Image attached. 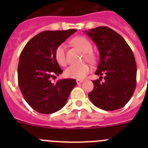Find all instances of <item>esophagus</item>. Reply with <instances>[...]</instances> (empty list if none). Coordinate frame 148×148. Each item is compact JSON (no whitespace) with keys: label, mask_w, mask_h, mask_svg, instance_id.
<instances>
[{"label":"esophagus","mask_w":148,"mask_h":148,"mask_svg":"<svg viewBox=\"0 0 148 148\" xmlns=\"http://www.w3.org/2000/svg\"><path fill=\"white\" fill-rule=\"evenodd\" d=\"M82 82H83V80H82V79H77V84H80Z\"/></svg>","instance_id":"1"}]
</instances>
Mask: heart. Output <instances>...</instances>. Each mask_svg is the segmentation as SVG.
Instances as JSON below:
<instances>
[{"mask_svg":"<svg viewBox=\"0 0 148 148\" xmlns=\"http://www.w3.org/2000/svg\"><path fill=\"white\" fill-rule=\"evenodd\" d=\"M74 45L79 48L83 52L86 53L85 57L88 62H93L95 61V55L92 53V45L90 41L84 36L75 37L72 40ZM55 59L56 62L60 66H65L66 64L65 56V46L64 44H61L55 49L54 52ZM91 71L90 67L87 64H83L80 66L71 65L66 69L64 74L67 78L76 79H82L84 78Z\"/></svg>","mask_w":148,"mask_h":148,"instance_id":"heart-1","label":"heart"}]
</instances>
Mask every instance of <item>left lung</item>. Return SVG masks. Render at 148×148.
<instances>
[{"instance_id":"obj_1","label":"left lung","mask_w":148,"mask_h":148,"mask_svg":"<svg viewBox=\"0 0 148 148\" xmlns=\"http://www.w3.org/2000/svg\"><path fill=\"white\" fill-rule=\"evenodd\" d=\"M84 32L99 52L95 74L100 77L92 81L94 89L88 95L89 99L98 108L107 111L122 108L129 102L136 87L137 65L132 51L120 34L107 26Z\"/></svg>"}]
</instances>
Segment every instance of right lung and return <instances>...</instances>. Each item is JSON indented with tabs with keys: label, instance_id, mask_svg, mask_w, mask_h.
<instances>
[{
	"label": "right lung",
	"instance_id": "add662e5",
	"mask_svg": "<svg viewBox=\"0 0 148 148\" xmlns=\"http://www.w3.org/2000/svg\"><path fill=\"white\" fill-rule=\"evenodd\" d=\"M77 30L45 31L33 37L22 50L18 66V81L27 103L38 112L51 114L66 104L75 79H51L63 71L56 62L55 49Z\"/></svg>",
	"mask_w": 148,
	"mask_h": 148
}]
</instances>
